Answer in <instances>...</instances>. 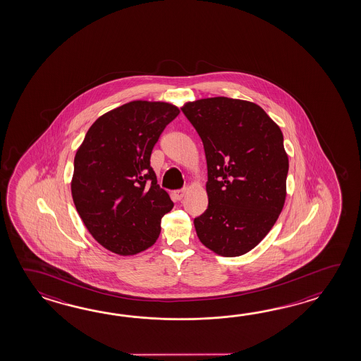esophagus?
Instances as JSON below:
<instances>
[{
	"instance_id": "obj_1",
	"label": "esophagus",
	"mask_w": 361,
	"mask_h": 361,
	"mask_svg": "<svg viewBox=\"0 0 361 361\" xmlns=\"http://www.w3.org/2000/svg\"><path fill=\"white\" fill-rule=\"evenodd\" d=\"M184 195H185V190H177V191H174V197L179 200V201L183 199Z\"/></svg>"
}]
</instances>
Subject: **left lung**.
<instances>
[{"label":"left lung","mask_w":361,"mask_h":361,"mask_svg":"<svg viewBox=\"0 0 361 361\" xmlns=\"http://www.w3.org/2000/svg\"><path fill=\"white\" fill-rule=\"evenodd\" d=\"M202 140L207 209L195 218L200 241L223 257L258 245L279 218L289 169L280 128L259 106L226 97L185 103Z\"/></svg>","instance_id":"1"}]
</instances>
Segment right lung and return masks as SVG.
I'll return each mask as SVG.
<instances>
[{
	"label": "right lung",
	"instance_id": "right-lung-1",
	"mask_svg": "<svg viewBox=\"0 0 361 361\" xmlns=\"http://www.w3.org/2000/svg\"><path fill=\"white\" fill-rule=\"evenodd\" d=\"M179 109L134 100L100 116L75 156L72 197L100 245L131 255L154 245L161 218L174 207L157 184L151 154Z\"/></svg>",
	"mask_w": 361,
	"mask_h": 361
}]
</instances>
